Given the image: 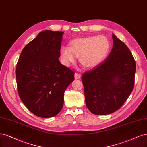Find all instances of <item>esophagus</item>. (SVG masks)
I'll use <instances>...</instances> for the list:
<instances>
[{
  "instance_id": "esophagus-1",
  "label": "esophagus",
  "mask_w": 147,
  "mask_h": 147,
  "mask_svg": "<svg viewBox=\"0 0 147 147\" xmlns=\"http://www.w3.org/2000/svg\"><path fill=\"white\" fill-rule=\"evenodd\" d=\"M80 77H81V74H78V73L75 74V79H79Z\"/></svg>"
}]
</instances>
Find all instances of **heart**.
I'll use <instances>...</instances> for the list:
<instances>
[{
	"label": "heart",
	"mask_w": 147,
	"mask_h": 147,
	"mask_svg": "<svg viewBox=\"0 0 147 147\" xmlns=\"http://www.w3.org/2000/svg\"><path fill=\"white\" fill-rule=\"evenodd\" d=\"M110 49L108 38L103 35H96L73 39L69 47L63 46L60 49L63 63L69 65L79 57L80 63L88 69H92L103 61Z\"/></svg>",
	"instance_id": "1"
}]
</instances>
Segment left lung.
<instances>
[{"mask_svg": "<svg viewBox=\"0 0 147 147\" xmlns=\"http://www.w3.org/2000/svg\"><path fill=\"white\" fill-rule=\"evenodd\" d=\"M113 49L105 61L83 74L86 104L95 115L118 110L134 84L136 62L125 44L113 34Z\"/></svg>", "mask_w": 147, "mask_h": 147, "instance_id": "left-lung-1", "label": "left lung"}]
</instances>
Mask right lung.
I'll use <instances>...</instances> for the list:
<instances>
[{"instance_id":"1","label":"right lung","mask_w":147,"mask_h":147,"mask_svg":"<svg viewBox=\"0 0 147 147\" xmlns=\"http://www.w3.org/2000/svg\"><path fill=\"white\" fill-rule=\"evenodd\" d=\"M64 32L45 30L27 44L16 68L18 92L27 109L39 117L57 115L75 72L60 63Z\"/></svg>"}]
</instances>
